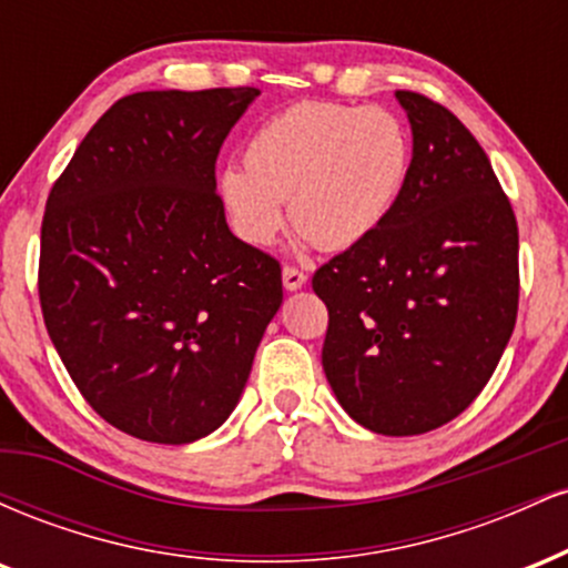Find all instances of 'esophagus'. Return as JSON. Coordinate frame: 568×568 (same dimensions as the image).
<instances>
[{
  "instance_id": "esophagus-1",
  "label": "esophagus",
  "mask_w": 568,
  "mask_h": 568,
  "mask_svg": "<svg viewBox=\"0 0 568 568\" xmlns=\"http://www.w3.org/2000/svg\"><path fill=\"white\" fill-rule=\"evenodd\" d=\"M304 283H306V275L302 270H298V266H283V285L288 291H298V288H304Z\"/></svg>"
}]
</instances>
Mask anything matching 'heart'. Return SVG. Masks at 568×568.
I'll return each instance as SVG.
<instances>
[{
    "label": "heart",
    "instance_id": "heart-1",
    "mask_svg": "<svg viewBox=\"0 0 568 568\" xmlns=\"http://www.w3.org/2000/svg\"><path fill=\"white\" fill-rule=\"evenodd\" d=\"M243 162L221 171L219 197L245 243L270 245L288 202L304 243L347 251L374 237L400 205L414 139L384 106L302 101L247 135Z\"/></svg>",
    "mask_w": 568,
    "mask_h": 568
}]
</instances>
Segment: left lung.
<instances>
[{
  "instance_id": "left-lung-1",
  "label": "left lung",
  "mask_w": 568,
  "mask_h": 568,
  "mask_svg": "<svg viewBox=\"0 0 568 568\" xmlns=\"http://www.w3.org/2000/svg\"><path fill=\"white\" fill-rule=\"evenodd\" d=\"M414 168L393 216L323 264V371L357 425L422 435L491 379L518 315V221L475 135L427 95L397 90Z\"/></svg>"
}]
</instances>
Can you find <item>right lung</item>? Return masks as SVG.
<instances>
[{
    "mask_svg": "<svg viewBox=\"0 0 568 568\" xmlns=\"http://www.w3.org/2000/svg\"><path fill=\"white\" fill-rule=\"evenodd\" d=\"M256 88L146 90L90 128L50 189L39 304L109 425L181 446L243 395L283 304L280 262L230 232L216 160Z\"/></svg>",
    "mask_w": 568,
    "mask_h": 568,
    "instance_id": "right-lung-1",
    "label": "right lung"
}]
</instances>
